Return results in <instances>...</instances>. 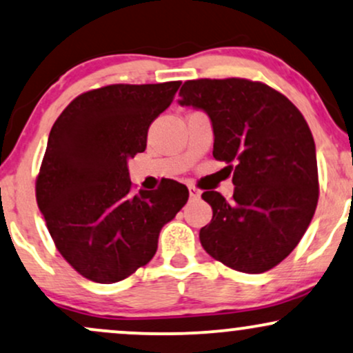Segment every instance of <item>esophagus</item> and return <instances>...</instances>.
<instances>
[{"label":"esophagus","mask_w":353,"mask_h":353,"mask_svg":"<svg viewBox=\"0 0 353 353\" xmlns=\"http://www.w3.org/2000/svg\"><path fill=\"white\" fill-rule=\"evenodd\" d=\"M189 194H190V199L201 197V190H199L197 188H194V185H189Z\"/></svg>","instance_id":"1"}]
</instances>
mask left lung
<instances>
[{
    "instance_id": "1",
    "label": "left lung",
    "mask_w": 353,
    "mask_h": 353,
    "mask_svg": "<svg viewBox=\"0 0 353 353\" xmlns=\"http://www.w3.org/2000/svg\"><path fill=\"white\" fill-rule=\"evenodd\" d=\"M179 103L201 108L214 128V158L233 171L232 201L202 199L212 220L199 239L241 273H265L298 246L319 201L316 144L303 113L283 93L246 79L188 80Z\"/></svg>"
}]
</instances>
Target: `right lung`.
<instances>
[{
  "instance_id": "add662e5",
  "label": "right lung",
  "mask_w": 353,
  "mask_h": 353,
  "mask_svg": "<svg viewBox=\"0 0 353 353\" xmlns=\"http://www.w3.org/2000/svg\"><path fill=\"white\" fill-rule=\"evenodd\" d=\"M181 82L114 83L79 95L50 130L36 179L37 205L63 260L90 281L112 284L148 265L161 228L185 205L181 182L131 192L128 159Z\"/></svg>"
}]
</instances>
